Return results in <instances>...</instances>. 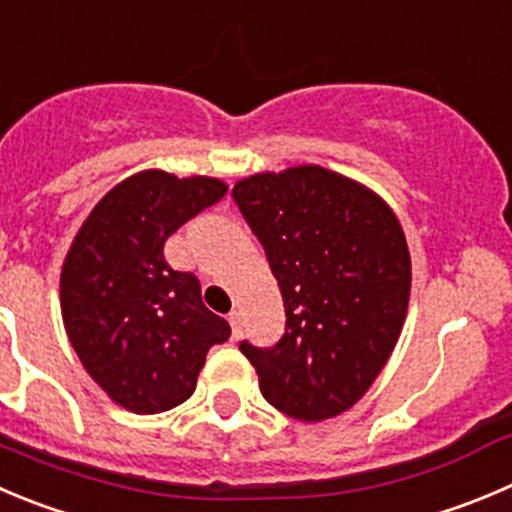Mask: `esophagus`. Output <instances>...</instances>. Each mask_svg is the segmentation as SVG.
<instances>
[{"mask_svg": "<svg viewBox=\"0 0 512 512\" xmlns=\"http://www.w3.org/2000/svg\"><path fill=\"white\" fill-rule=\"evenodd\" d=\"M228 324H231L233 329V337H238V334H241V311L233 309L231 314H228Z\"/></svg>", "mask_w": 512, "mask_h": 512, "instance_id": "34e87169", "label": "esophagus"}]
</instances>
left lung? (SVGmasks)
Returning <instances> with one entry per match:
<instances>
[{"label":"left lung","instance_id":"8db88e82","mask_svg":"<svg viewBox=\"0 0 512 512\" xmlns=\"http://www.w3.org/2000/svg\"><path fill=\"white\" fill-rule=\"evenodd\" d=\"M231 196L286 309L274 347L241 342L261 394L296 420L337 417L372 387L405 324L402 226L382 198L319 165L251 175Z\"/></svg>","mask_w":512,"mask_h":512}]
</instances>
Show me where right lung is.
<instances>
[{
    "label": "right lung",
    "mask_w": 512,
    "mask_h": 512,
    "mask_svg": "<svg viewBox=\"0 0 512 512\" xmlns=\"http://www.w3.org/2000/svg\"><path fill=\"white\" fill-rule=\"evenodd\" d=\"M223 196L226 183L216 178L130 175L92 208L67 253V337L125 410L155 415L186 402L208 349L231 337L228 321L203 304L198 276L163 256L165 241Z\"/></svg>",
    "instance_id": "right-lung-1"
}]
</instances>
